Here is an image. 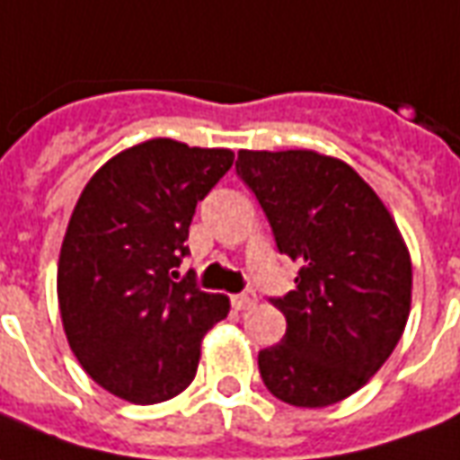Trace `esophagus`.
Wrapping results in <instances>:
<instances>
[{
    "label": "esophagus",
    "mask_w": 460,
    "mask_h": 460,
    "mask_svg": "<svg viewBox=\"0 0 460 460\" xmlns=\"http://www.w3.org/2000/svg\"><path fill=\"white\" fill-rule=\"evenodd\" d=\"M255 303H258V293H255L252 288H245L243 293L233 296V308L235 310H248L252 308Z\"/></svg>",
    "instance_id": "obj_1"
}]
</instances>
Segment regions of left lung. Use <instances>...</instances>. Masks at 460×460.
I'll use <instances>...</instances> for the list:
<instances>
[{
  "instance_id": "obj_1",
  "label": "left lung",
  "mask_w": 460,
  "mask_h": 460,
  "mask_svg": "<svg viewBox=\"0 0 460 460\" xmlns=\"http://www.w3.org/2000/svg\"><path fill=\"white\" fill-rule=\"evenodd\" d=\"M237 177L300 265L270 303L283 341L258 353L265 388L300 408L338 403L394 353L411 313V258L391 212L350 164L310 150H240Z\"/></svg>"
}]
</instances>
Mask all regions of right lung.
Returning a JSON list of instances; mask_svg holds the SVG:
<instances>
[{
	"label": "right lung",
	"mask_w": 460,
	"mask_h": 460,
	"mask_svg": "<svg viewBox=\"0 0 460 460\" xmlns=\"http://www.w3.org/2000/svg\"><path fill=\"white\" fill-rule=\"evenodd\" d=\"M233 160L230 150L147 139L104 163L69 217L57 270L66 341L92 381L129 403L182 394L202 335L230 310L177 268L198 202Z\"/></svg>",
	"instance_id": "1"
}]
</instances>
